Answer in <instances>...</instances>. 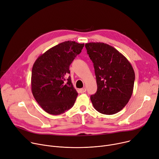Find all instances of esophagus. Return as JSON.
<instances>
[{
    "label": "esophagus",
    "mask_w": 159,
    "mask_h": 159,
    "mask_svg": "<svg viewBox=\"0 0 159 159\" xmlns=\"http://www.w3.org/2000/svg\"><path fill=\"white\" fill-rule=\"evenodd\" d=\"M86 91H87V89H85V88H83V89H80V92L81 93H83L86 92Z\"/></svg>",
    "instance_id": "1"
}]
</instances>
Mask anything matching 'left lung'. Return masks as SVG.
Segmentation results:
<instances>
[{
    "label": "left lung",
    "mask_w": 159,
    "mask_h": 159,
    "mask_svg": "<svg viewBox=\"0 0 159 159\" xmlns=\"http://www.w3.org/2000/svg\"><path fill=\"white\" fill-rule=\"evenodd\" d=\"M93 63L97 90L90 96L96 110L104 115L117 113L128 103L134 89L135 73L127 58L104 43L85 44Z\"/></svg>",
    "instance_id": "8db88e82"
}]
</instances>
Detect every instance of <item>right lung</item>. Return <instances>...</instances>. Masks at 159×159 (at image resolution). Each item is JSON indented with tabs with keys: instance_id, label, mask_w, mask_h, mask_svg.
Instances as JSON below:
<instances>
[{
	"instance_id": "1",
	"label": "right lung",
	"mask_w": 159,
	"mask_h": 159,
	"mask_svg": "<svg viewBox=\"0 0 159 159\" xmlns=\"http://www.w3.org/2000/svg\"><path fill=\"white\" fill-rule=\"evenodd\" d=\"M84 46L75 41L61 43L41 55L32 70L31 90L35 101L49 114L64 113L74 105L78 92L70 76L69 66Z\"/></svg>"
}]
</instances>
